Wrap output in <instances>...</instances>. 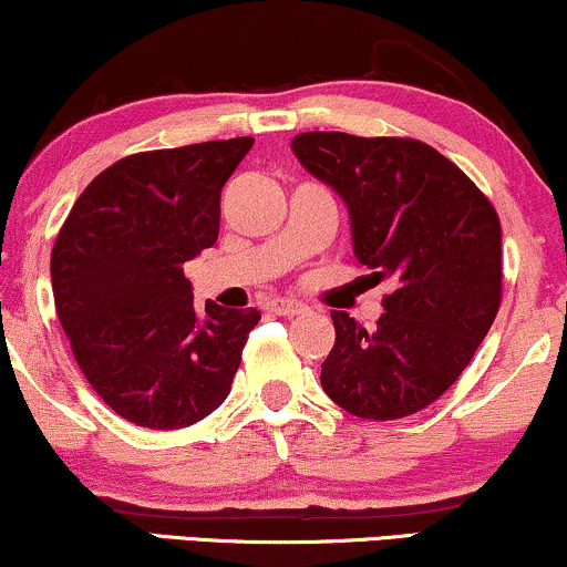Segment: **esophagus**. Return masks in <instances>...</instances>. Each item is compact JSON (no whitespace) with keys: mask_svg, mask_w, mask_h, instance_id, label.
<instances>
[{"mask_svg":"<svg viewBox=\"0 0 567 567\" xmlns=\"http://www.w3.org/2000/svg\"><path fill=\"white\" fill-rule=\"evenodd\" d=\"M268 312H274L278 317H297V315H305L307 307L293 299H276L268 305Z\"/></svg>","mask_w":567,"mask_h":567,"instance_id":"34e87169","label":"esophagus"}]
</instances>
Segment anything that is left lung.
Listing matches in <instances>:
<instances>
[{"mask_svg": "<svg viewBox=\"0 0 567 567\" xmlns=\"http://www.w3.org/2000/svg\"><path fill=\"white\" fill-rule=\"evenodd\" d=\"M291 150L348 204L355 258L377 284H394L374 330L330 315L336 346L322 390L363 421L413 415L460 379L498 315L495 206L452 159L410 136L307 131Z\"/></svg>", "mask_w": 567, "mask_h": 567, "instance_id": "left-lung-1", "label": "left lung"}]
</instances>
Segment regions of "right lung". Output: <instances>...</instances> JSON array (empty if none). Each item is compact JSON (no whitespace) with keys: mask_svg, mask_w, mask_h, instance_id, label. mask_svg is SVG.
<instances>
[{"mask_svg":"<svg viewBox=\"0 0 567 567\" xmlns=\"http://www.w3.org/2000/svg\"><path fill=\"white\" fill-rule=\"evenodd\" d=\"M252 136L128 154L74 200L51 250L56 315L97 398L175 431L227 400L258 309H193L183 262L219 237L221 188Z\"/></svg>","mask_w":567,"mask_h":567,"instance_id":"add662e5","label":"right lung"}]
</instances>
